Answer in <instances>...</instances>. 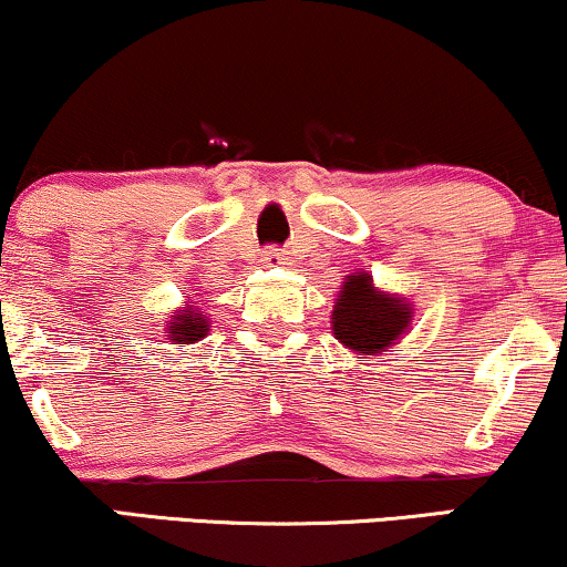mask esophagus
<instances>
[{"instance_id": "esophagus-1", "label": "esophagus", "mask_w": 567, "mask_h": 567, "mask_svg": "<svg viewBox=\"0 0 567 567\" xmlns=\"http://www.w3.org/2000/svg\"><path fill=\"white\" fill-rule=\"evenodd\" d=\"M262 260L268 262V265H281V262L286 260V255H284V249H278V247H270V249H265Z\"/></svg>"}]
</instances>
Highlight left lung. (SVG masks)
Returning <instances> with one entry per match:
<instances>
[{
	"mask_svg": "<svg viewBox=\"0 0 567 567\" xmlns=\"http://www.w3.org/2000/svg\"><path fill=\"white\" fill-rule=\"evenodd\" d=\"M410 307L402 299L381 295L368 272L349 276L333 307V333L341 344L362 354L389 352L410 323Z\"/></svg>",
	"mask_w": 567,
	"mask_h": 567,
	"instance_id": "1",
	"label": "left lung"
}]
</instances>
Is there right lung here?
I'll use <instances>...</instances> for the list:
<instances>
[{
	"label": "right lung",
	"mask_w": 567,
	"mask_h": 567,
	"mask_svg": "<svg viewBox=\"0 0 567 567\" xmlns=\"http://www.w3.org/2000/svg\"><path fill=\"white\" fill-rule=\"evenodd\" d=\"M167 337L176 344H194V341L207 337V320L199 316V310L186 307L181 316H173V323L167 326Z\"/></svg>",
	"instance_id": "right-lung-1"
}]
</instances>
